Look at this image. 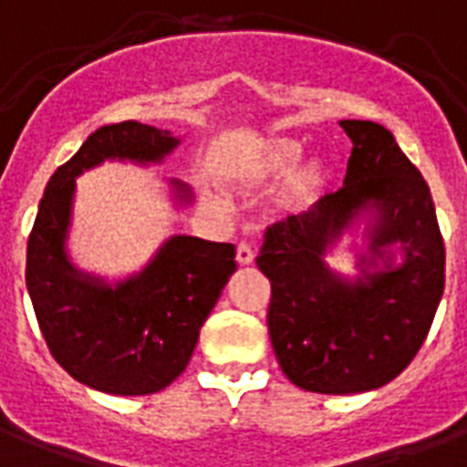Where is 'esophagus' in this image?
<instances>
[{"mask_svg": "<svg viewBox=\"0 0 467 467\" xmlns=\"http://www.w3.org/2000/svg\"><path fill=\"white\" fill-rule=\"evenodd\" d=\"M254 258H256V254H254V248L248 246L246 241H241L236 246V261L241 264V266H248V264H254Z\"/></svg>", "mask_w": 467, "mask_h": 467, "instance_id": "1", "label": "esophagus"}]
</instances>
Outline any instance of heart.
I'll list each match as a JSON object with an SVG mask.
<instances>
[{"label":"heart","mask_w":467,"mask_h":467,"mask_svg":"<svg viewBox=\"0 0 467 467\" xmlns=\"http://www.w3.org/2000/svg\"><path fill=\"white\" fill-rule=\"evenodd\" d=\"M304 154V144L294 136H274L258 146L256 154L248 159V176L256 182L281 179L294 169ZM328 183V163L323 159H311L304 166H298L285 183L284 203L288 209H306L318 199Z\"/></svg>","instance_id":"obj_1"}]
</instances>
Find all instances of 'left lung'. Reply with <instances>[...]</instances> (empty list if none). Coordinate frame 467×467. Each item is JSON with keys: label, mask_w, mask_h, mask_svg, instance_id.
Listing matches in <instances>:
<instances>
[{"label": "left lung", "mask_w": 467, "mask_h": 467, "mask_svg": "<svg viewBox=\"0 0 467 467\" xmlns=\"http://www.w3.org/2000/svg\"><path fill=\"white\" fill-rule=\"evenodd\" d=\"M341 126L353 141L343 186L268 226L256 258L271 281L268 336L278 366L294 386L328 396L376 390L403 373L445 285L443 236L420 171L386 126ZM360 218L369 226L359 275L343 276L325 256Z\"/></svg>", "instance_id": "obj_1"}]
</instances>
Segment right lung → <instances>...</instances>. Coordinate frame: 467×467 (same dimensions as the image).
Returning <instances> with one entry per match:
<instances>
[{"label": "right lung", "instance_id": "1", "mask_svg": "<svg viewBox=\"0 0 467 467\" xmlns=\"http://www.w3.org/2000/svg\"><path fill=\"white\" fill-rule=\"evenodd\" d=\"M182 144L166 129L121 121L97 129L44 189L26 244V291L54 360L111 396H149L189 366L199 331L236 271L234 244L173 234L141 271L109 284L71 264L67 238L77 176L104 161L161 163ZM179 206L192 189L171 179Z\"/></svg>", "mask_w": 467, "mask_h": 467}]
</instances>
